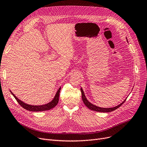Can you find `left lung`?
Instances as JSON below:
<instances>
[{
	"label": "left lung",
	"mask_w": 147,
	"mask_h": 147,
	"mask_svg": "<svg viewBox=\"0 0 147 147\" xmlns=\"http://www.w3.org/2000/svg\"><path fill=\"white\" fill-rule=\"evenodd\" d=\"M126 40L127 41V37H126ZM80 90H81V92H82V100L83 101L84 104V105H85L89 109L91 110H93V111H97V112H101V113H109V112H111V111H114L115 110L117 109L118 108H119L123 103H124L126 100L127 99V98L123 101L121 103H120L119 105L115 106V107H112V108H102V107H98L93 104H92L91 102H90L87 99L85 95H84V91L83 90V89L82 88H81L80 89ZM128 97V96H127Z\"/></svg>",
	"instance_id": "8db88e82"
}]
</instances>
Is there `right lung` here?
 Instances as JSON below:
<instances>
[{"label": "right lung", "mask_w": 147, "mask_h": 147, "mask_svg": "<svg viewBox=\"0 0 147 147\" xmlns=\"http://www.w3.org/2000/svg\"><path fill=\"white\" fill-rule=\"evenodd\" d=\"M60 90H61V87L57 91L55 96H54L53 98L52 99L51 101H50L49 102H48L47 104H43V105H30V104H26L23 101H22L21 100H20V99H18L16 96H15L12 93L11 90H10V92H11V94L14 96L15 99L17 100V102H18V104L22 108H24V109H26L28 111L37 112V111H43L49 110L53 109V108L55 107L57 105V104L58 103V101H59V96Z\"/></svg>", "instance_id": "right-lung-1"}]
</instances>
